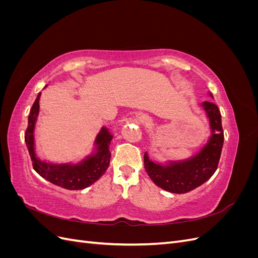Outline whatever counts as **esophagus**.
I'll list each match as a JSON object with an SVG mask.
<instances>
[{
    "label": "esophagus",
    "mask_w": 258,
    "mask_h": 258,
    "mask_svg": "<svg viewBox=\"0 0 258 258\" xmlns=\"http://www.w3.org/2000/svg\"><path fill=\"white\" fill-rule=\"evenodd\" d=\"M140 120H141L142 122H147V121H150V119H148L147 117H145V116H141V117H140Z\"/></svg>",
    "instance_id": "1"
}]
</instances>
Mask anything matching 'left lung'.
I'll use <instances>...</instances> for the list:
<instances>
[{"label":"left lung","instance_id":"left-lung-1","mask_svg":"<svg viewBox=\"0 0 258 258\" xmlns=\"http://www.w3.org/2000/svg\"><path fill=\"white\" fill-rule=\"evenodd\" d=\"M209 97L213 99L212 93ZM199 107L204 111L210 127V136L205 145L188 158L166 159L154 161L148 153L144 154L145 170L152 181L163 190L172 194H186L206 183L214 174L224 144L222 116L218 107L211 101L202 102Z\"/></svg>","mask_w":258,"mask_h":258}]
</instances>
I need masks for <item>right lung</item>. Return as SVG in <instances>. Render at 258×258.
I'll use <instances>...</instances> for the list:
<instances>
[{
    "instance_id": "1",
    "label": "right lung",
    "mask_w": 258,
    "mask_h": 258,
    "mask_svg": "<svg viewBox=\"0 0 258 258\" xmlns=\"http://www.w3.org/2000/svg\"><path fill=\"white\" fill-rule=\"evenodd\" d=\"M48 85L45 86V88ZM42 92L37 95L35 102L31 108L26 131L25 141L33 168L46 181L69 190H80L87 188L102 176L110 166V144L113 139L111 129L101 127L92 143L91 151L79 162H52L37 155L35 143V126L40 114V99Z\"/></svg>"
}]
</instances>
